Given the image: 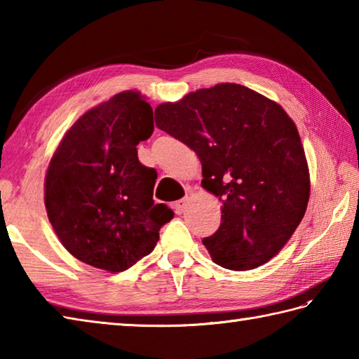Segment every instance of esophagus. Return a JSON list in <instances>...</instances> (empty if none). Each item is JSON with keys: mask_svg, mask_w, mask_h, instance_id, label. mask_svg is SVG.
<instances>
[{"mask_svg": "<svg viewBox=\"0 0 359 359\" xmlns=\"http://www.w3.org/2000/svg\"><path fill=\"white\" fill-rule=\"evenodd\" d=\"M188 202H189V197H184V199H180V201L175 202V203H174V210H175V212H177V215H182V212L185 211Z\"/></svg>", "mask_w": 359, "mask_h": 359, "instance_id": "34e87169", "label": "esophagus"}]
</instances>
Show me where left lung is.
Listing matches in <instances>:
<instances>
[{"label":"left lung","instance_id":"obj_1","mask_svg":"<svg viewBox=\"0 0 359 359\" xmlns=\"http://www.w3.org/2000/svg\"><path fill=\"white\" fill-rule=\"evenodd\" d=\"M156 125L196 152L202 187L222 202L219 230L202 241L212 261L243 271L276 256L310 197L301 137L282 106L220 83L158 104Z\"/></svg>","mask_w":359,"mask_h":359}]
</instances>
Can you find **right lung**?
I'll use <instances>...</instances> for the list:
<instances>
[{"mask_svg": "<svg viewBox=\"0 0 359 359\" xmlns=\"http://www.w3.org/2000/svg\"><path fill=\"white\" fill-rule=\"evenodd\" d=\"M154 131L151 104L137 90L116 94L75 121L53 152L44 205L60 242L79 261L111 273L149 255L174 217L154 203V168L137 144Z\"/></svg>", "mask_w": 359, "mask_h": 359, "instance_id": "1", "label": "right lung"}]
</instances>
